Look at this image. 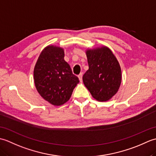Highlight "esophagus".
Here are the masks:
<instances>
[{
  "mask_svg": "<svg viewBox=\"0 0 156 156\" xmlns=\"http://www.w3.org/2000/svg\"><path fill=\"white\" fill-rule=\"evenodd\" d=\"M82 73H80V74L78 75V78H79V80H80V81L82 82Z\"/></svg>",
  "mask_w": 156,
  "mask_h": 156,
  "instance_id": "esophagus-1",
  "label": "esophagus"
}]
</instances>
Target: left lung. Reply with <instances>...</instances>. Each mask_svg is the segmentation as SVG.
I'll list each match as a JSON object with an SVG mask.
<instances>
[{
    "label": "left lung",
    "instance_id": "8db88e82",
    "mask_svg": "<svg viewBox=\"0 0 156 156\" xmlns=\"http://www.w3.org/2000/svg\"><path fill=\"white\" fill-rule=\"evenodd\" d=\"M86 54L89 68L82 77L84 84L97 101L110 100L121 83V69L118 60L106 46L88 49Z\"/></svg>",
    "mask_w": 156,
    "mask_h": 156
}]
</instances>
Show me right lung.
<instances>
[{"mask_svg":"<svg viewBox=\"0 0 156 156\" xmlns=\"http://www.w3.org/2000/svg\"><path fill=\"white\" fill-rule=\"evenodd\" d=\"M64 58V49L48 45L41 52L34 68L36 89L43 98L54 106L67 102L79 82Z\"/></svg>","mask_w":156,"mask_h":156,"instance_id":"add662e5","label":"right lung"}]
</instances>
